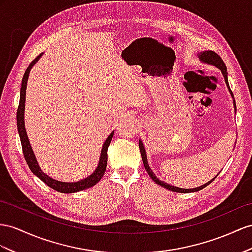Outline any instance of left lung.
Wrapping results in <instances>:
<instances>
[{
    "instance_id": "left-lung-1",
    "label": "left lung",
    "mask_w": 252,
    "mask_h": 252,
    "mask_svg": "<svg viewBox=\"0 0 252 252\" xmlns=\"http://www.w3.org/2000/svg\"><path fill=\"white\" fill-rule=\"evenodd\" d=\"M198 57L199 60L201 61L202 63H209V64H213V66H215L216 68H218L219 70L221 71V73L224 77V82L225 84H227V87L229 89V92L232 95V98H233V94H232L231 89H230V86H229V83H228V72H227V67H225V64L223 63V61L220 59V56H219L218 54H216L215 52H213V51H203V52H200L198 53ZM234 99V98H233ZM233 103H234V109L236 112V105H235V101L233 100ZM139 150H140V153H141V158H143V163H144V166H145V169L146 171L149 173L150 178L153 180L154 182H156L157 184L160 185L162 188L164 189H169L171 191H176V192H192V191H198L200 189H203L205 186H208L210 183H212L213 181H214L215 178L218 176H216L215 178H213L211 181H209L208 183H205L201 186H199V188H195V189H180V188H176V186H172L170 184H167L165 183L164 181H160V180L154 175V172L151 170V168L149 167V164H148V159H147V154H146V150H145V147L143 145V141H141L139 139Z\"/></svg>"
}]
</instances>
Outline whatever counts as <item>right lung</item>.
I'll list each match as a JSON object with an SVG mask.
<instances>
[{"label":"right lung","mask_w":252,"mask_h":252,"mask_svg":"<svg viewBox=\"0 0 252 252\" xmlns=\"http://www.w3.org/2000/svg\"><path fill=\"white\" fill-rule=\"evenodd\" d=\"M41 56H42V53L40 55H38L36 59L30 63V66L28 67L27 71H25V73L23 75L21 89H20V101H19V106H18V111H17V127H18L19 136H20V140H21L24 158H25V160H27V163L30 167V169L32 170V172H33L35 176H37L41 180V181H43L54 190L63 192V193H71V192H76L80 190L87 189L89 188H93L94 185H95L100 181L101 178L104 176V173H105L106 164H107V149H108L109 144H111V141H112L114 131L108 135V137L104 141V144H103L99 163H98V166H96V168L94 169V171L87 178L80 180V181H76V182H61V181H57V180L50 178L48 175H46V173L41 170L39 165H38L34 151H33V149H32V146L30 144L27 130H25V126H24L25 93H27V85H28L30 71Z\"/></svg>","instance_id":"add662e5"}]
</instances>
